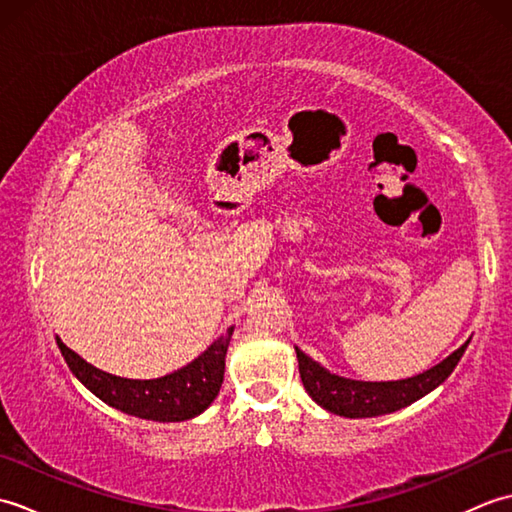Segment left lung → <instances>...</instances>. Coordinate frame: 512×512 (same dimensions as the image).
I'll return each instance as SVG.
<instances>
[{"instance_id": "left-lung-1", "label": "left lung", "mask_w": 512, "mask_h": 512, "mask_svg": "<svg viewBox=\"0 0 512 512\" xmlns=\"http://www.w3.org/2000/svg\"><path fill=\"white\" fill-rule=\"evenodd\" d=\"M469 343L471 339L444 358L442 363L427 369V372L402 380H380V383L332 374L330 369H325L321 363L312 361L308 354H303L299 347H295V350L301 383L317 405L343 418H376L407 407L440 387L451 376L455 365L460 363Z\"/></svg>"}]
</instances>
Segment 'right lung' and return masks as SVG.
Wrapping results in <instances>:
<instances>
[{
	"label": "right lung",
	"mask_w": 512,
	"mask_h": 512,
	"mask_svg": "<svg viewBox=\"0 0 512 512\" xmlns=\"http://www.w3.org/2000/svg\"><path fill=\"white\" fill-rule=\"evenodd\" d=\"M233 330L235 328H228L226 334L213 341L189 365L180 367L178 372L154 380H132L107 374L83 361L59 336L57 345L70 372L105 405L143 420L182 422L200 416L220 394L224 380V356Z\"/></svg>",
	"instance_id": "add662e5"
}]
</instances>
